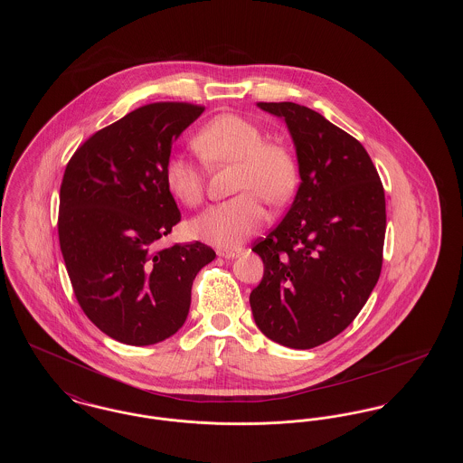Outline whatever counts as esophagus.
Returning a JSON list of instances; mask_svg holds the SVG:
<instances>
[{
  "label": "esophagus",
  "mask_w": 463,
  "mask_h": 463,
  "mask_svg": "<svg viewBox=\"0 0 463 463\" xmlns=\"http://www.w3.org/2000/svg\"><path fill=\"white\" fill-rule=\"evenodd\" d=\"M217 253H219V257H222V259H234V257H238V255L241 253V248H231V250H217Z\"/></svg>",
  "instance_id": "34e87169"
}]
</instances>
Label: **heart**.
Segmentation results:
<instances>
[{
    "label": "heart",
    "mask_w": 463,
    "mask_h": 463,
    "mask_svg": "<svg viewBox=\"0 0 463 463\" xmlns=\"http://www.w3.org/2000/svg\"><path fill=\"white\" fill-rule=\"evenodd\" d=\"M193 147L208 166L236 165V198L213 204L193 222L194 234L219 248H234L255 234L265 222L262 198L281 204L298 184V165L289 147L265 140L255 121L223 112L206 121L193 137ZM168 193L185 206L204 198V174L187 157L172 156L165 166Z\"/></svg>",
    "instance_id": "1"
}]
</instances>
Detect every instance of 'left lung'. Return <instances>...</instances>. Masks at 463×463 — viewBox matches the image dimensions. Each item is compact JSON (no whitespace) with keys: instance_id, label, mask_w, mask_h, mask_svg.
Returning <instances> with one entry per match:
<instances>
[{"instance_id":"obj_1","label":"left lung","mask_w":463,"mask_h":463,"mask_svg":"<svg viewBox=\"0 0 463 463\" xmlns=\"http://www.w3.org/2000/svg\"><path fill=\"white\" fill-rule=\"evenodd\" d=\"M285 119L300 187L287 217L253 244L264 278L250 295L257 326L291 349H312L345 330L380 278L385 193L353 135L293 102H259Z\"/></svg>"}]
</instances>
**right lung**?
I'll use <instances>...</instances> for the list:
<instances>
[{"label":"right lung","instance_id":"add662e5","mask_svg":"<svg viewBox=\"0 0 463 463\" xmlns=\"http://www.w3.org/2000/svg\"><path fill=\"white\" fill-rule=\"evenodd\" d=\"M203 106L155 102L93 133L67 163L59 241L90 321L128 345H153L187 319L191 288L215 259L203 242L159 248L180 222L165 185L172 146Z\"/></svg>","mask_w":463,"mask_h":463}]
</instances>
